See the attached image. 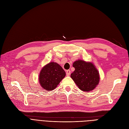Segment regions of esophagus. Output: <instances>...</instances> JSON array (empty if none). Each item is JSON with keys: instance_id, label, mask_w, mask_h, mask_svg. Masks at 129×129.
Listing matches in <instances>:
<instances>
[{"instance_id": "34e87169", "label": "esophagus", "mask_w": 129, "mask_h": 129, "mask_svg": "<svg viewBox=\"0 0 129 129\" xmlns=\"http://www.w3.org/2000/svg\"><path fill=\"white\" fill-rule=\"evenodd\" d=\"M70 73H71L70 70H67L66 71V75H67V76H69V75H70Z\"/></svg>"}]
</instances>
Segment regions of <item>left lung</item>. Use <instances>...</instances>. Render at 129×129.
Here are the masks:
<instances>
[{
    "mask_svg": "<svg viewBox=\"0 0 129 129\" xmlns=\"http://www.w3.org/2000/svg\"><path fill=\"white\" fill-rule=\"evenodd\" d=\"M73 66L75 70L70 77L79 89L85 92L94 90L100 81L99 72L95 66L91 62L78 60L74 62Z\"/></svg>",
    "mask_w": 129,
    "mask_h": 129,
    "instance_id": "obj_1",
    "label": "left lung"
}]
</instances>
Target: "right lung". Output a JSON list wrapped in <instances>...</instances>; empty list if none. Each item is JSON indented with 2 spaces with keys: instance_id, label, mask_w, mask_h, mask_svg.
I'll list each match as a JSON object with an SVG mask.
<instances>
[{
  "instance_id": "add662e5",
  "label": "right lung",
  "mask_w": 129,
  "mask_h": 129,
  "mask_svg": "<svg viewBox=\"0 0 129 129\" xmlns=\"http://www.w3.org/2000/svg\"><path fill=\"white\" fill-rule=\"evenodd\" d=\"M66 76L62 68L56 62H52L42 69L39 75V82L43 89L50 91L55 89Z\"/></svg>"
}]
</instances>
